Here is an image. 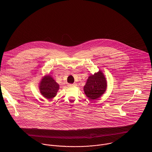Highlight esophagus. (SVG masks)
<instances>
[{
  "label": "esophagus",
  "instance_id": "1",
  "mask_svg": "<svg viewBox=\"0 0 152 152\" xmlns=\"http://www.w3.org/2000/svg\"><path fill=\"white\" fill-rule=\"evenodd\" d=\"M76 85V83H73V84L69 83L68 84V86H69V87H72V86H75Z\"/></svg>",
  "mask_w": 152,
  "mask_h": 152
}]
</instances>
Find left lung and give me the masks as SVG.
<instances>
[{"mask_svg": "<svg viewBox=\"0 0 152 152\" xmlns=\"http://www.w3.org/2000/svg\"><path fill=\"white\" fill-rule=\"evenodd\" d=\"M107 88V82L101 71L90 76L83 87L85 94L90 100H96L103 94Z\"/></svg>", "mask_w": 152, "mask_h": 152, "instance_id": "8db88e82", "label": "left lung"}]
</instances>
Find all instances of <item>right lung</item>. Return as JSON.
<instances>
[{
	"label": "right lung",
	"mask_w": 152,
	"mask_h": 152,
	"mask_svg": "<svg viewBox=\"0 0 152 152\" xmlns=\"http://www.w3.org/2000/svg\"><path fill=\"white\" fill-rule=\"evenodd\" d=\"M59 88V84L50 75L43 77L39 85L41 94L47 99H52L55 97Z\"/></svg>",
	"instance_id": "add662e5"
}]
</instances>
